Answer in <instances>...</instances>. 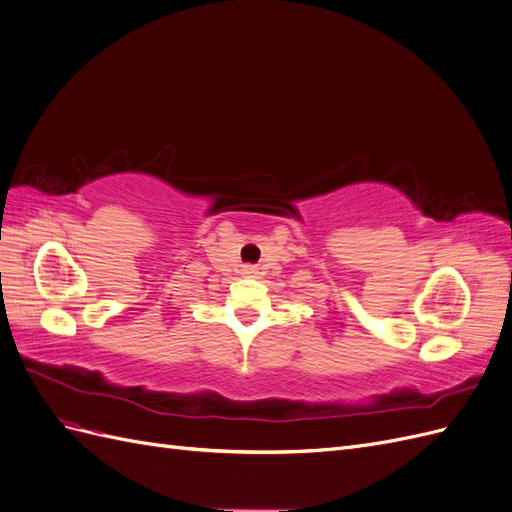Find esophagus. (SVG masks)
I'll return each mask as SVG.
<instances>
[{"mask_svg":"<svg viewBox=\"0 0 512 512\" xmlns=\"http://www.w3.org/2000/svg\"><path fill=\"white\" fill-rule=\"evenodd\" d=\"M256 273H258V269L254 265H243V269H241L243 277H256Z\"/></svg>","mask_w":512,"mask_h":512,"instance_id":"obj_1","label":"esophagus"}]
</instances>
